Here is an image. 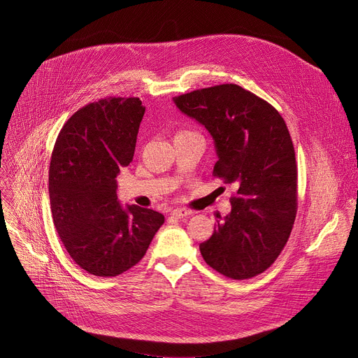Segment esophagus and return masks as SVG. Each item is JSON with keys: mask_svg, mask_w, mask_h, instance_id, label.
<instances>
[{"mask_svg": "<svg viewBox=\"0 0 358 358\" xmlns=\"http://www.w3.org/2000/svg\"><path fill=\"white\" fill-rule=\"evenodd\" d=\"M189 214H193V211H189L187 208H174L171 211V216L176 217V219H182V217H187L189 216Z\"/></svg>", "mask_w": 358, "mask_h": 358, "instance_id": "obj_1", "label": "esophagus"}]
</instances>
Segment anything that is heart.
<instances>
[{"mask_svg": "<svg viewBox=\"0 0 358 358\" xmlns=\"http://www.w3.org/2000/svg\"><path fill=\"white\" fill-rule=\"evenodd\" d=\"M182 132H188V131H182Z\"/></svg>", "mask_w": 358, "mask_h": 358, "instance_id": "1", "label": "heart"}]
</instances>
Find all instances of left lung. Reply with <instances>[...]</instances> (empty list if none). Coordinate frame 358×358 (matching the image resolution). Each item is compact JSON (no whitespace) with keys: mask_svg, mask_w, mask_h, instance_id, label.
I'll return each mask as SVG.
<instances>
[{"mask_svg":"<svg viewBox=\"0 0 358 358\" xmlns=\"http://www.w3.org/2000/svg\"><path fill=\"white\" fill-rule=\"evenodd\" d=\"M211 134L213 176L234 184L231 211L200 245L206 264L243 280L265 272L287 245L298 208V169L288 127L265 99L224 83L174 98Z\"/></svg>","mask_w":358,"mask_h":358,"instance_id":"left-lung-1","label":"left lung"}]
</instances>
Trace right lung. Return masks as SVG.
I'll list each match as a JSON object with an SVG mask.
<instances>
[{
    "instance_id": "1",
    "label": "right lung",
    "mask_w": 358,
    "mask_h": 358,
    "mask_svg": "<svg viewBox=\"0 0 358 358\" xmlns=\"http://www.w3.org/2000/svg\"><path fill=\"white\" fill-rule=\"evenodd\" d=\"M145 106L139 98H105L70 116L50 161L56 230L87 273L117 276L144 257L164 224L161 213L117 203L116 176L134 158Z\"/></svg>"
}]
</instances>
